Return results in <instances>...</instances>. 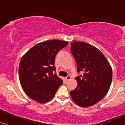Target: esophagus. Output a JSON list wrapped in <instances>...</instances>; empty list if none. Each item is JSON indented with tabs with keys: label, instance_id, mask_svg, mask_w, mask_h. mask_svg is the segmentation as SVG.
<instances>
[{
	"label": "esophagus",
	"instance_id": "esophagus-1",
	"mask_svg": "<svg viewBox=\"0 0 125 125\" xmlns=\"http://www.w3.org/2000/svg\"><path fill=\"white\" fill-rule=\"evenodd\" d=\"M71 78V76H69V75H68V76H66V78H65V79H66V81H68L69 80H70Z\"/></svg>",
	"mask_w": 125,
	"mask_h": 125
}]
</instances>
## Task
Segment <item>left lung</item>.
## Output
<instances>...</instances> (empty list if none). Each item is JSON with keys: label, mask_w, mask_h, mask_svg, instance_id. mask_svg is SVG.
I'll return each instance as SVG.
<instances>
[{"label": "left lung", "mask_w": 125, "mask_h": 125, "mask_svg": "<svg viewBox=\"0 0 125 125\" xmlns=\"http://www.w3.org/2000/svg\"><path fill=\"white\" fill-rule=\"evenodd\" d=\"M71 51L77 64L78 86L70 91L73 100L81 107H88L102 100L110 89L112 69L96 47L84 42H73Z\"/></svg>", "instance_id": "left-lung-1"}]
</instances>
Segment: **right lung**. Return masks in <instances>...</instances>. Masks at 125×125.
Segmentation results:
<instances>
[{
    "label": "right lung",
    "mask_w": 125,
    "mask_h": 125,
    "mask_svg": "<svg viewBox=\"0 0 125 125\" xmlns=\"http://www.w3.org/2000/svg\"><path fill=\"white\" fill-rule=\"evenodd\" d=\"M68 44L56 39L46 41L35 45L22 57L19 67L20 82L24 92L34 101H49L63 84L55 73V57Z\"/></svg>",
    "instance_id": "right-lung-1"
}]
</instances>
